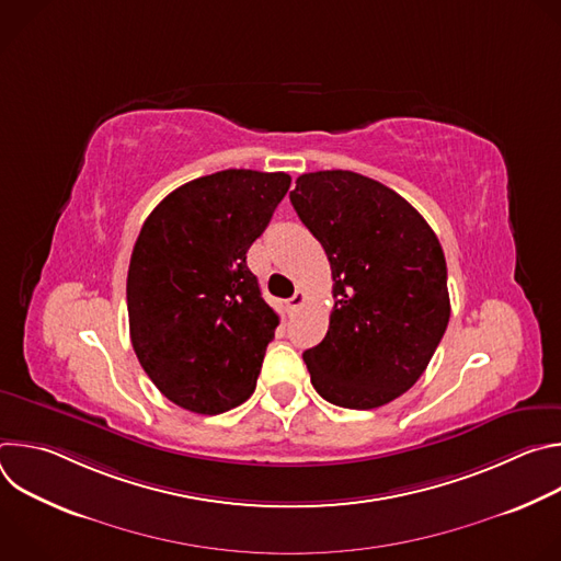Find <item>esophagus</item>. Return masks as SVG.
<instances>
[{
	"label": "esophagus",
	"mask_w": 561,
	"mask_h": 561,
	"mask_svg": "<svg viewBox=\"0 0 561 561\" xmlns=\"http://www.w3.org/2000/svg\"><path fill=\"white\" fill-rule=\"evenodd\" d=\"M304 304H306V293H304V290H297V293L288 299V310H290V312H297Z\"/></svg>",
	"instance_id": "obj_1"
}]
</instances>
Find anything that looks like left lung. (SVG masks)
<instances>
[{
  "instance_id": "8db88e82",
  "label": "left lung",
  "mask_w": 561,
  "mask_h": 561,
  "mask_svg": "<svg viewBox=\"0 0 561 561\" xmlns=\"http://www.w3.org/2000/svg\"><path fill=\"white\" fill-rule=\"evenodd\" d=\"M290 204L335 282L329 333L304 351L310 381L335 407H383L422 377L448 327L439 239L402 195L353 171L299 175Z\"/></svg>"
}]
</instances>
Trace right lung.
Returning <instances> with one entry per match:
<instances>
[{"label": "right lung", "mask_w": 561, "mask_h": 561, "mask_svg": "<svg viewBox=\"0 0 561 561\" xmlns=\"http://www.w3.org/2000/svg\"><path fill=\"white\" fill-rule=\"evenodd\" d=\"M290 186L286 173L228 169L154 206L135 242L128 324L135 355L173 404L226 413L253 394L279 324L247 253Z\"/></svg>", "instance_id": "right-lung-1"}]
</instances>
